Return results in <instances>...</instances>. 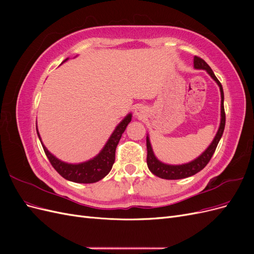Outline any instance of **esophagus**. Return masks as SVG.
Masks as SVG:
<instances>
[{"instance_id": "esophagus-1", "label": "esophagus", "mask_w": 254, "mask_h": 254, "mask_svg": "<svg viewBox=\"0 0 254 254\" xmlns=\"http://www.w3.org/2000/svg\"><path fill=\"white\" fill-rule=\"evenodd\" d=\"M146 111H147V110L145 109L144 106L139 105V106L135 107V109H134V115H135V117H137V118L142 119V118L146 117Z\"/></svg>"}]
</instances>
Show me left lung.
I'll use <instances>...</instances> for the list:
<instances>
[{
	"label": "left lung",
	"mask_w": 254,
	"mask_h": 254,
	"mask_svg": "<svg viewBox=\"0 0 254 254\" xmlns=\"http://www.w3.org/2000/svg\"><path fill=\"white\" fill-rule=\"evenodd\" d=\"M194 67L196 70H204L211 76L212 79L218 84L219 90H220V97H221L220 124L216 132V135L214 136L211 144L207 146V148L201 153V155L197 157L196 159H194L193 161H190L189 163L179 164V165L166 164V163L161 162V161L155 156V152H153L151 144H150L149 135L147 134V136H146V146H147V166L149 168V171L153 175H156L157 177H160V178L162 179H167V180L183 179V178H188V177L193 176L198 172H200L202 168H204V166L209 163V161L211 160L213 153L215 152V149H216L225 130V125H226V114H225V108H224L225 96H224V90H222L221 83L219 82L216 76H215L214 72L212 71V68L209 66V64H207L201 58H199L197 56L194 57Z\"/></svg>",
	"instance_id": "obj_1"
}]
</instances>
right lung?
<instances>
[{
    "label": "right lung",
    "instance_id": "1",
    "mask_svg": "<svg viewBox=\"0 0 254 254\" xmlns=\"http://www.w3.org/2000/svg\"><path fill=\"white\" fill-rule=\"evenodd\" d=\"M67 59L68 58L64 59L63 64L65 63ZM131 118L132 114L128 113L119 123V125L113 130L112 134L105 144L103 149L94 158L84 161V162L75 164L66 163L64 161H61L54 156L52 152H50L41 140L37 126L36 129L45 155H47L51 164L58 172L59 175L63 176L64 179L76 183H94L102 180L111 171L112 165L115 161V149H117V146L121 140L122 134L124 133L127 125L131 122Z\"/></svg>",
    "mask_w": 254,
    "mask_h": 254
}]
</instances>
